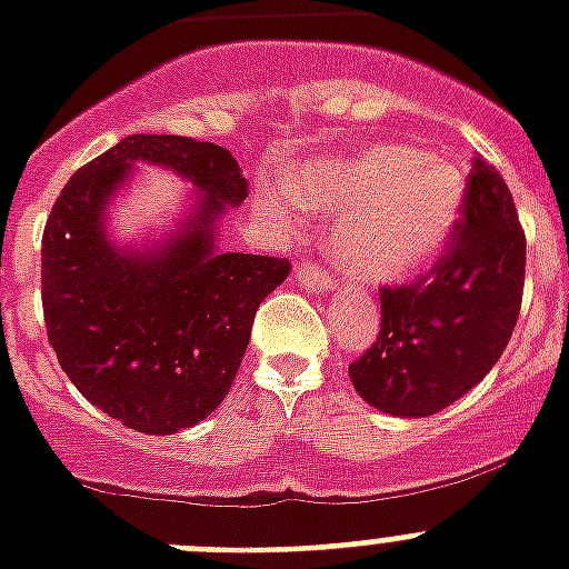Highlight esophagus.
I'll list each match as a JSON object with an SVG mask.
<instances>
[{"label": "esophagus", "mask_w": 569, "mask_h": 569, "mask_svg": "<svg viewBox=\"0 0 569 569\" xmlns=\"http://www.w3.org/2000/svg\"><path fill=\"white\" fill-rule=\"evenodd\" d=\"M295 280H298L300 286H307V289H332V286H336L330 271L318 269L316 262H309V260L295 266Z\"/></svg>", "instance_id": "1"}]
</instances>
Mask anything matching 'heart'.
Returning a JSON list of instances; mask_svg holds the SVG:
<instances>
[{
	"label": "heart",
	"mask_w": 569,
	"mask_h": 569,
	"mask_svg": "<svg viewBox=\"0 0 569 569\" xmlns=\"http://www.w3.org/2000/svg\"><path fill=\"white\" fill-rule=\"evenodd\" d=\"M289 189L307 210L339 212L330 242L341 269L395 283L445 251L465 210L468 178L452 160L386 140L309 160L295 169Z\"/></svg>",
	"instance_id": "heart-1"
}]
</instances>
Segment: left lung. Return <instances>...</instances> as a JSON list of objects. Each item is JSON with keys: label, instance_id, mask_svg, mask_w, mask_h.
Instances as JSON below:
<instances>
[{"label": "left lung", "instance_id": "left-lung-1", "mask_svg": "<svg viewBox=\"0 0 569 569\" xmlns=\"http://www.w3.org/2000/svg\"><path fill=\"white\" fill-rule=\"evenodd\" d=\"M526 237L502 174L473 157L465 210L447 251L418 283L382 286L380 336L350 382L362 400L400 418H427L468 395L515 332Z\"/></svg>", "mask_w": 569, "mask_h": 569}]
</instances>
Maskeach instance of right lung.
<instances>
[{
	"instance_id": "obj_1",
	"label": "right lung",
	"mask_w": 569,
	"mask_h": 569,
	"mask_svg": "<svg viewBox=\"0 0 569 569\" xmlns=\"http://www.w3.org/2000/svg\"><path fill=\"white\" fill-rule=\"evenodd\" d=\"M137 159L199 187V210L157 252L110 246L107 207ZM248 180L216 142L131 133L78 169L43 230L49 345L81 395L128 429L172 436L233 386L257 309L289 274L283 257L216 251V219Z\"/></svg>"
}]
</instances>
